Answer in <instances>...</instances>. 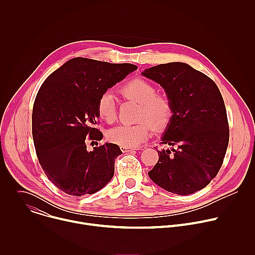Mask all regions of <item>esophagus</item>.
<instances>
[{"label":"esophagus","instance_id":"obj_1","mask_svg":"<svg viewBox=\"0 0 255 255\" xmlns=\"http://www.w3.org/2000/svg\"><path fill=\"white\" fill-rule=\"evenodd\" d=\"M121 151L122 152H129V151H134V150H137L138 148H131V147H124V146H121Z\"/></svg>","mask_w":255,"mask_h":255}]
</instances>
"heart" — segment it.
Instances as JSON below:
<instances>
[{
  "mask_svg": "<svg viewBox=\"0 0 255 255\" xmlns=\"http://www.w3.org/2000/svg\"><path fill=\"white\" fill-rule=\"evenodd\" d=\"M120 94L127 100L140 103L137 119L142 121L109 130L107 138L111 143L135 148L147 140L152 130L160 132L168 127L173 116L172 100L165 93H157L152 83L142 78L130 80L121 87ZM97 112L99 117L108 124L116 121V101L110 92H105L100 96Z\"/></svg>",
  "mask_w": 255,
  "mask_h": 255,
  "instance_id": "b5f03b06",
  "label": "heart"
}]
</instances>
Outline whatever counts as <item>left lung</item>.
Here are the masks:
<instances>
[{"mask_svg":"<svg viewBox=\"0 0 255 255\" xmlns=\"http://www.w3.org/2000/svg\"><path fill=\"white\" fill-rule=\"evenodd\" d=\"M171 98L173 116L149 177L167 192L190 195L204 189L220 170L229 143V124L222 95L203 72L184 62L145 69Z\"/></svg>","mask_w":255,"mask_h":255,"instance_id":"1","label":"left lung"}]
</instances>
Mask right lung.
Masks as SVG:
<instances>
[{"mask_svg":"<svg viewBox=\"0 0 255 255\" xmlns=\"http://www.w3.org/2000/svg\"><path fill=\"white\" fill-rule=\"evenodd\" d=\"M131 63H109L76 57L53 71L40 87L32 112L36 155L51 183L63 193L82 197L104 188L114 175L117 144L99 145L103 133L95 127L100 96L129 72ZM95 140L93 152L86 141Z\"/></svg>","mask_w":255,"mask_h":255,"instance_id":"obj_1","label":"right lung"}]
</instances>
